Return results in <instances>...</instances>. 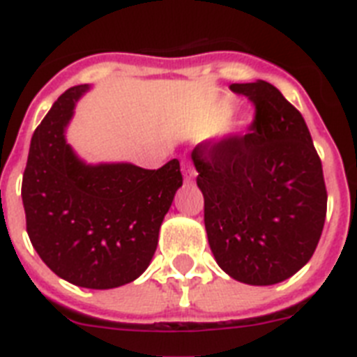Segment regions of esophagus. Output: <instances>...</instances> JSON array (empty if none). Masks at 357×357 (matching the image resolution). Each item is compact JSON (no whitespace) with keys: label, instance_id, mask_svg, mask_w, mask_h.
Wrapping results in <instances>:
<instances>
[{"label":"esophagus","instance_id":"1","mask_svg":"<svg viewBox=\"0 0 357 357\" xmlns=\"http://www.w3.org/2000/svg\"><path fill=\"white\" fill-rule=\"evenodd\" d=\"M182 173H184L185 181H193V178H195V175H197L195 169H193V166H191L188 160L182 162Z\"/></svg>","mask_w":357,"mask_h":357}]
</instances>
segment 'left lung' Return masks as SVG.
Listing matches in <instances>:
<instances>
[{"instance_id":"left-lung-1","label":"left lung","mask_w":357,"mask_h":357,"mask_svg":"<svg viewBox=\"0 0 357 357\" xmlns=\"http://www.w3.org/2000/svg\"><path fill=\"white\" fill-rule=\"evenodd\" d=\"M255 107L246 135L202 142L191 158L215 261L246 284H275L316 252L326 217L323 166L305 119L268 82L231 84Z\"/></svg>"}]
</instances>
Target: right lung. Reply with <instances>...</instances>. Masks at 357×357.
I'll return each mask as SVG.
<instances>
[{
  "instance_id": "1",
  "label": "right lung",
  "mask_w": 357,
  "mask_h": 357,
  "mask_svg": "<svg viewBox=\"0 0 357 357\" xmlns=\"http://www.w3.org/2000/svg\"><path fill=\"white\" fill-rule=\"evenodd\" d=\"M84 91L67 89L32 135L22 199L41 261L76 287L107 290L149 266L182 173L176 158L158 169L78 160L63 128Z\"/></svg>"
}]
</instances>
